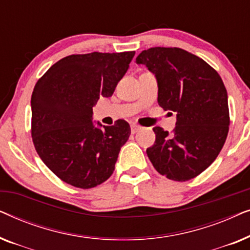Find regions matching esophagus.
<instances>
[{"instance_id": "obj_1", "label": "esophagus", "mask_w": 250, "mask_h": 250, "mask_svg": "<svg viewBox=\"0 0 250 250\" xmlns=\"http://www.w3.org/2000/svg\"><path fill=\"white\" fill-rule=\"evenodd\" d=\"M140 129H141V126H139V125H136V124H132L131 125L132 134H135V133H138Z\"/></svg>"}]
</instances>
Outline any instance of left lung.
Instances as JSON below:
<instances>
[{"label":"left lung","instance_id":"left-lung-1","mask_svg":"<svg viewBox=\"0 0 250 250\" xmlns=\"http://www.w3.org/2000/svg\"><path fill=\"white\" fill-rule=\"evenodd\" d=\"M136 63L155 74L160 107L176 112L172 133L153 127L156 141L146 155L167 179H193L211 165L227 140L230 116L223 81L206 61L179 47L145 50Z\"/></svg>","mask_w":250,"mask_h":250}]
</instances>
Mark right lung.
I'll use <instances>...</instances> for the list:
<instances>
[{"mask_svg":"<svg viewBox=\"0 0 250 250\" xmlns=\"http://www.w3.org/2000/svg\"><path fill=\"white\" fill-rule=\"evenodd\" d=\"M134 51L73 54L37 81L32 100V136L43 163L70 186L90 189L114 173L128 123L95 125L93 107L109 98L127 71Z\"/></svg>","mask_w":250,"mask_h":250,"instance_id":"1","label":"right lung"}]
</instances>
